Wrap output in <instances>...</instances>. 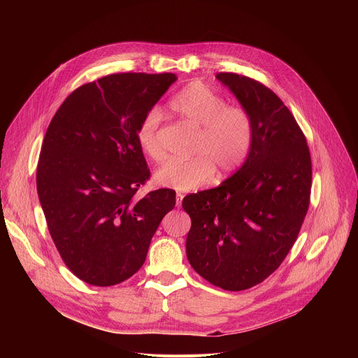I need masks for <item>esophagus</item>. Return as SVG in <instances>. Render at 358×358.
<instances>
[{
    "mask_svg": "<svg viewBox=\"0 0 358 358\" xmlns=\"http://www.w3.org/2000/svg\"><path fill=\"white\" fill-rule=\"evenodd\" d=\"M183 197H185V196H183L182 193H176V205H178V206H180V205H182V200H183Z\"/></svg>",
    "mask_w": 358,
    "mask_h": 358,
    "instance_id": "34e87169",
    "label": "esophagus"
}]
</instances>
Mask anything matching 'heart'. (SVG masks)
<instances>
[{
    "label": "heart",
    "instance_id": "heart-1",
    "mask_svg": "<svg viewBox=\"0 0 358 358\" xmlns=\"http://www.w3.org/2000/svg\"><path fill=\"white\" fill-rule=\"evenodd\" d=\"M169 108L193 124L199 136L189 161L166 162L155 172V182L164 187L189 192L209 183L220 175L236 172L247 159L254 142V120L250 111L226 101L203 83H192L171 101ZM161 113L150 108L136 128L141 150L154 161L162 158L158 138Z\"/></svg>",
    "mask_w": 358,
    "mask_h": 358
}]
</instances>
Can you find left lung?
Instances as JSON below:
<instances>
[{"label":"left lung","instance_id":"8db88e82","mask_svg":"<svg viewBox=\"0 0 358 358\" xmlns=\"http://www.w3.org/2000/svg\"><path fill=\"white\" fill-rule=\"evenodd\" d=\"M254 120L244 165L215 189L189 194L192 267L226 291L252 288L274 273L294 247L306 217L311 157L306 136L282 101L262 83L217 73Z\"/></svg>","mask_w":358,"mask_h":358}]
</instances>
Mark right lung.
Listing matches in <instances>:
<instances>
[{
  "mask_svg": "<svg viewBox=\"0 0 358 358\" xmlns=\"http://www.w3.org/2000/svg\"><path fill=\"white\" fill-rule=\"evenodd\" d=\"M172 73H118L73 91L55 113L37 165V192L55 247L80 280L110 287L145 263L172 189L139 197L150 169L136 141Z\"/></svg>",
  "mask_w": 358,
  "mask_h": 358,
  "instance_id": "1",
  "label": "right lung"
}]
</instances>
